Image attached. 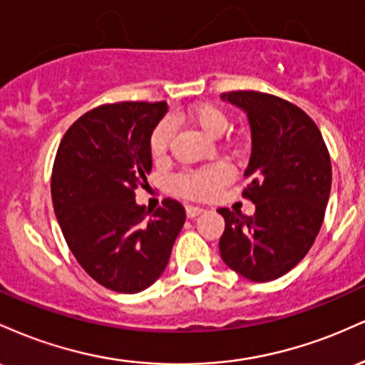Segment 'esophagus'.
I'll use <instances>...</instances> for the list:
<instances>
[{"mask_svg": "<svg viewBox=\"0 0 365 365\" xmlns=\"http://www.w3.org/2000/svg\"><path fill=\"white\" fill-rule=\"evenodd\" d=\"M185 211H187V217H188V220H194V217L199 216L200 212L204 211V209H202V207H197V206H187Z\"/></svg>", "mask_w": 365, "mask_h": 365, "instance_id": "34e87169", "label": "esophagus"}]
</instances>
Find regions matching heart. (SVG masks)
Listing matches in <instances>:
<instances>
[{
	"mask_svg": "<svg viewBox=\"0 0 365 365\" xmlns=\"http://www.w3.org/2000/svg\"><path fill=\"white\" fill-rule=\"evenodd\" d=\"M190 118L200 130L211 137H217L228 127V115L215 104H199L188 111ZM173 133V125L170 120L161 121L154 127L149 137V150L154 159H161L168 153V145ZM233 171L223 161L209 163L200 168L183 170L173 178V187L185 199L207 200L215 197L226 183L232 182Z\"/></svg>",
	"mask_w": 365,
	"mask_h": 365,
	"instance_id": "obj_1",
	"label": "heart"
}]
</instances>
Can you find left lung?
<instances>
[{"instance_id": "8db88e82", "label": "left lung", "mask_w": 365, "mask_h": 365, "mask_svg": "<svg viewBox=\"0 0 365 365\" xmlns=\"http://www.w3.org/2000/svg\"><path fill=\"white\" fill-rule=\"evenodd\" d=\"M221 98L249 116L252 154L242 195L255 204L254 216L217 209L225 217L221 259L250 282H271L302 261L319 233L331 158L314 120L287 99L255 91Z\"/></svg>"}]
</instances>
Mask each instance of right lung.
<instances>
[{
    "instance_id": "right-lung-1",
    "label": "right lung",
    "mask_w": 365,
    "mask_h": 365,
    "mask_svg": "<svg viewBox=\"0 0 365 365\" xmlns=\"http://www.w3.org/2000/svg\"><path fill=\"white\" fill-rule=\"evenodd\" d=\"M165 101L101 104L65 132L54 158L51 197L66 245L104 288L137 293L165 271L185 223L175 199L149 211L137 206L153 170L149 137Z\"/></svg>"
}]
</instances>
